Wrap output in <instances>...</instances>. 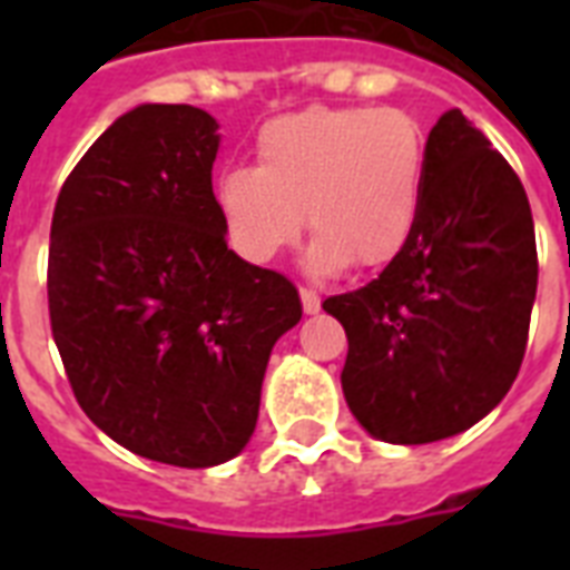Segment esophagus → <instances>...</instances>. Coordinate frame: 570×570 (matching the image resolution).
Masks as SVG:
<instances>
[{
  "label": "esophagus",
  "mask_w": 570,
  "mask_h": 570,
  "mask_svg": "<svg viewBox=\"0 0 570 570\" xmlns=\"http://www.w3.org/2000/svg\"><path fill=\"white\" fill-rule=\"evenodd\" d=\"M298 295H302V307H304V313H307V316L320 313L322 298H320V293H316V289H307V286H302V289H298Z\"/></svg>",
  "instance_id": "1"
}]
</instances>
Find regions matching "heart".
I'll list each match as a JSON object with an SVG mask.
<instances>
[{
  "instance_id": "heart-1",
  "label": "heart",
  "mask_w": 570,
  "mask_h": 570,
  "mask_svg": "<svg viewBox=\"0 0 570 570\" xmlns=\"http://www.w3.org/2000/svg\"><path fill=\"white\" fill-rule=\"evenodd\" d=\"M425 183L423 129L402 109L311 106L268 120L257 168L233 165L215 180V209L230 248L272 263L307 227L316 275L384 266L405 248Z\"/></svg>"
}]
</instances>
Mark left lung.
Instances as JSON below:
<instances>
[{
    "instance_id": "1",
    "label": "left lung",
    "mask_w": 570,
    "mask_h": 570,
    "mask_svg": "<svg viewBox=\"0 0 570 570\" xmlns=\"http://www.w3.org/2000/svg\"><path fill=\"white\" fill-rule=\"evenodd\" d=\"M535 286L518 174L459 109L443 111L407 245L375 281L322 302L348 337V411L373 438L405 446L479 423L518 379Z\"/></svg>"
}]
</instances>
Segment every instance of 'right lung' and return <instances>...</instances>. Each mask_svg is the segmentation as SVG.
<instances>
[{
	"label": "right lung",
	"instance_id": "obj_1",
	"mask_svg": "<svg viewBox=\"0 0 570 570\" xmlns=\"http://www.w3.org/2000/svg\"><path fill=\"white\" fill-rule=\"evenodd\" d=\"M218 141L204 109L136 106L70 171L49 230V322L76 402L174 468L245 450L268 355L302 320L284 275L227 248Z\"/></svg>",
	"mask_w": 570,
	"mask_h": 570
}]
</instances>
